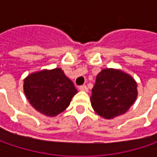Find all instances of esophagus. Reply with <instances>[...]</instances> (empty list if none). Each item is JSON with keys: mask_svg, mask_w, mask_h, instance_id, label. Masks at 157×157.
<instances>
[{"mask_svg": "<svg viewBox=\"0 0 157 157\" xmlns=\"http://www.w3.org/2000/svg\"><path fill=\"white\" fill-rule=\"evenodd\" d=\"M78 88H79V90H80V91H83V92H87L88 91L87 86H85V85L80 86H79Z\"/></svg>", "mask_w": 157, "mask_h": 157, "instance_id": "34e87169", "label": "esophagus"}]
</instances>
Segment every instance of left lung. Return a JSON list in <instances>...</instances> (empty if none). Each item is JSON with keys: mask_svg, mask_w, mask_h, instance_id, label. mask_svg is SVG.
Wrapping results in <instances>:
<instances>
[{"mask_svg": "<svg viewBox=\"0 0 157 157\" xmlns=\"http://www.w3.org/2000/svg\"><path fill=\"white\" fill-rule=\"evenodd\" d=\"M137 94V84L129 74L107 68L96 77L91 104L100 116L110 120L128 111Z\"/></svg>", "mask_w": 157, "mask_h": 157, "instance_id": "8db88e82", "label": "left lung"}]
</instances>
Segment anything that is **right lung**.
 Wrapping results in <instances>:
<instances>
[{
  "mask_svg": "<svg viewBox=\"0 0 157 157\" xmlns=\"http://www.w3.org/2000/svg\"><path fill=\"white\" fill-rule=\"evenodd\" d=\"M23 91L34 108L46 116L64 111L78 91L61 68L43 70L24 79Z\"/></svg>",
  "mask_w": 157,
  "mask_h": 157,
  "instance_id": "1",
  "label": "right lung"
}]
</instances>
